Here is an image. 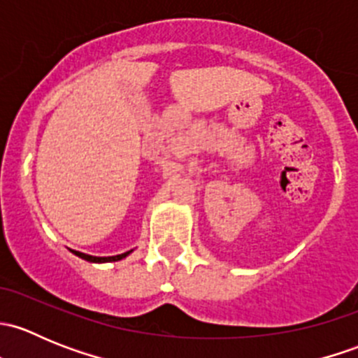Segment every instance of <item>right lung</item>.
<instances>
[{"label": "right lung", "mask_w": 358, "mask_h": 358, "mask_svg": "<svg viewBox=\"0 0 358 358\" xmlns=\"http://www.w3.org/2000/svg\"><path fill=\"white\" fill-rule=\"evenodd\" d=\"M76 256H79V258L86 259V262H92V263H107V262H119V259L126 258V256L129 255L131 251H126L122 252V255H115V256H90V255H85V252H79V251H72Z\"/></svg>", "instance_id": "obj_1"}]
</instances>
